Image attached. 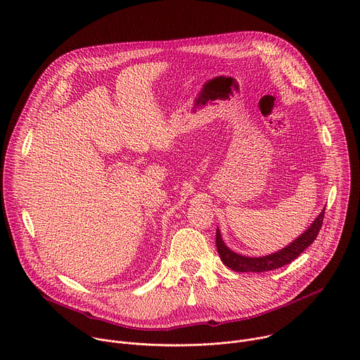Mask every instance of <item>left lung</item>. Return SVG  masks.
<instances>
[{
    "label": "left lung",
    "mask_w": 360,
    "mask_h": 360,
    "mask_svg": "<svg viewBox=\"0 0 360 360\" xmlns=\"http://www.w3.org/2000/svg\"><path fill=\"white\" fill-rule=\"evenodd\" d=\"M323 217H325V210L321 212V215L314 221V224L307 228L296 240L285 246L283 249L261 256V258H248V256L239 255L232 252L222 240L219 229H217V249L221 256L222 262L231 268L232 271L236 272H268L278 269L281 266H285L290 264L293 259H296L297 256L307 248L309 245L314 243L316 239L322 224H323Z\"/></svg>",
    "instance_id": "obj_1"
}]
</instances>
